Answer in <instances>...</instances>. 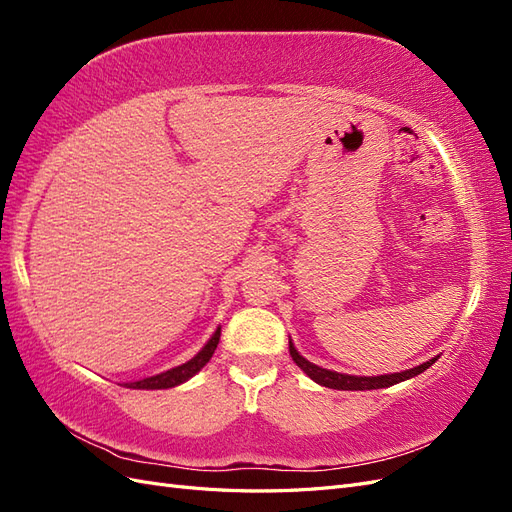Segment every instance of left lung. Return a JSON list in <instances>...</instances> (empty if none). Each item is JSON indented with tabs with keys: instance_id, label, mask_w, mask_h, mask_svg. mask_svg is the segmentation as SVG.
<instances>
[{
	"instance_id": "left-lung-1",
	"label": "left lung",
	"mask_w": 512,
	"mask_h": 512,
	"mask_svg": "<svg viewBox=\"0 0 512 512\" xmlns=\"http://www.w3.org/2000/svg\"><path fill=\"white\" fill-rule=\"evenodd\" d=\"M290 356L292 361L297 363L305 374L312 378L314 382L322 384V386H329V389H337V391H371V389H386V386H393L397 382H404L408 378H414L418 374H423L425 369H429L433 363L438 361L436 359H429L427 363L406 369V371H399V374H384V376H348V374H337V371L331 369H322L314 363H309L307 359L297 352L294 344L290 342Z\"/></svg>"
}]
</instances>
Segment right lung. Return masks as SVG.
I'll list each match as a JSON object with an SVG mask.
<instances>
[{
  "instance_id": "add662e5",
  "label": "right lung",
  "mask_w": 512,
  "mask_h": 512,
  "mask_svg": "<svg viewBox=\"0 0 512 512\" xmlns=\"http://www.w3.org/2000/svg\"><path fill=\"white\" fill-rule=\"evenodd\" d=\"M218 344H220V327H218V331L211 335V339L203 346V350H200L194 356V359H190L188 363H183V365L173 367V369H168V371H162V374H158V376L143 378V380H138V382H128L126 386H128V389H147V391H153V389H173V386L183 384L185 380H190L194 374H198V371L209 363V359L213 356L215 348H218Z\"/></svg>"
}]
</instances>
